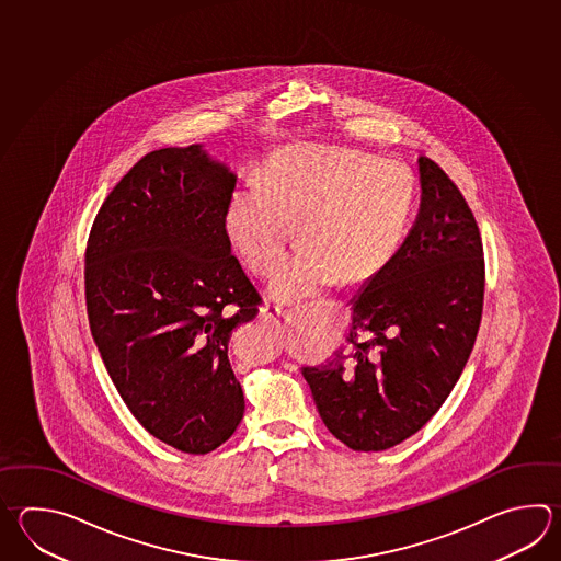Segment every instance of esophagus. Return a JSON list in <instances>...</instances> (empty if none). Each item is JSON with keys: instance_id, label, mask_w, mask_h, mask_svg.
<instances>
[{"instance_id": "1", "label": "esophagus", "mask_w": 561, "mask_h": 561, "mask_svg": "<svg viewBox=\"0 0 561 561\" xmlns=\"http://www.w3.org/2000/svg\"><path fill=\"white\" fill-rule=\"evenodd\" d=\"M260 318H263V320L275 321L277 318H279V309L274 308V306H267V304H265V306L260 308Z\"/></svg>"}]
</instances>
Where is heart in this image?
Wrapping results in <instances>:
<instances>
[{
  "instance_id": "1",
  "label": "heart",
  "mask_w": 561,
  "mask_h": 561,
  "mask_svg": "<svg viewBox=\"0 0 561 561\" xmlns=\"http://www.w3.org/2000/svg\"><path fill=\"white\" fill-rule=\"evenodd\" d=\"M413 202V175L391 158L347 148H289L265 163L260 187L229 197L224 228L255 275L284 262L296 221L304 243L270 282L279 301L313 298L342 275L366 279L400 245Z\"/></svg>"
}]
</instances>
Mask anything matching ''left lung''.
Listing matches in <instances>:
<instances>
[{"mask_svg": "<svg viewBox=\"0 0 561 561\" xmlns=\"http://www.w3.org/2000/svg\"><path fill=\"white\" fill-rule=\"evenodd\" d=\"M417 168L413 228L350 301L351 352L301 367L325 427L355 451H383L420 432L458 383L480 330V229L435 161L422 156Z\"/></svg>", "mask_w": 561, "mask_h": 561, "instance_id": "8db88e82", "label": "left lung"}]
</instances>
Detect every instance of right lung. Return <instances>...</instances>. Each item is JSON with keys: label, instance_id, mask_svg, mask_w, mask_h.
Masks as SVG:
<instances>
[{"label": "right lung", "instance_id": "obj_1", "mask_svg": "<svg viewBox=\"0 0 561 561\" xmlns=\"http://www.w3.org/2000/svg\"><path fill=\"white\" fill-rule=\"evenodd\" d=\"M238 175L202 144L151 151L105 197L85 250L93 342L149 434L207 454L245 410L231 332L262 301L224 218Z\"/></svg>", "mask_w": 561, "mask_h": 561}]
</instances>
